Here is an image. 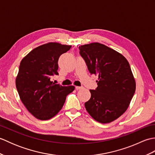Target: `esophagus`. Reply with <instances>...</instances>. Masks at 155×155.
<instances>
[{
    "mask_svg": "<svg viewBox=\"0 0 155 155\" xmlns=\"http://www.w3.org/2000/svg\"><path fill=\"white\" fill-rule=\"evenodd\" d=\"M75 88H76V89H77V90H80V89H81V88H83V87H78V86H77V87H75Z\"/></svg>",
    "mask_w": 155,
    "mask_h": 155,
    "instance_id": "1",
    "label": "esophagus"
}]
</instances>
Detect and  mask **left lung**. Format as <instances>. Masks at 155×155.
Wrapping results in <instances>:
<instances>
[{"instance_id":"1","label":"left lung","mask_w":155,"mask_h":155,"mask_svg":"<svg viewBox=\"0 0 155 155\" xmlns=\"http://www.w3.org/2000/svg\"><path fill=\"white\" fill-rule=\"evenodd\" d=\"M79 50L90 73L98 77L85 108L95 120L109 123L127 110L135 93L130 64L123 55L99 42L81 45Z\"/></svg>"}]
</instances>
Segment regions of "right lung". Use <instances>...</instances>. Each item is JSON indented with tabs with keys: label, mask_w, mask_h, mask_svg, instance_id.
<instances>
[{
	"label": "right lung",
	"mask_w": 155,
	"mask_h": 155,
	"mask_svg": "<svg viewBox=\"0 0 155 155\" xmlns=\"http://www.w3.org/2000/svg\"><path fill=\"white\" fill-rule=\"evenodd\" d=\"M71 46L48 42L34 48L22 59L16 87L20 98L29 113L41 120L51 119L61 110L74 86L53 83L58 73L59 57Z\"/></svg>",
	"instance_id": "obj_1"
}]
</instances>
